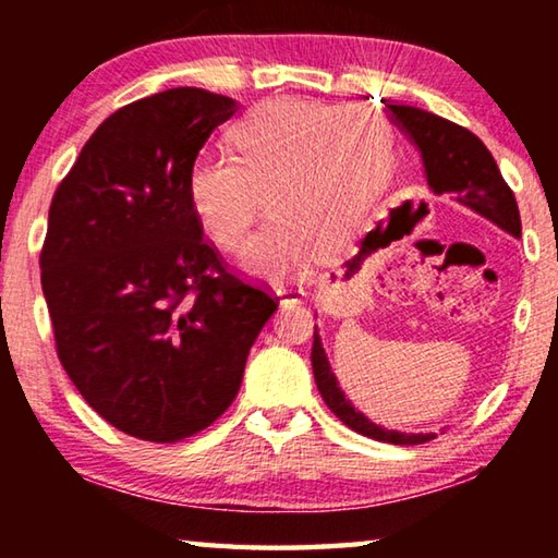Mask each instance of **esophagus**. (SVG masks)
Returning <instances> with one entry per match:
<instances>
[{
    "label": "esophagus",
    "instance_id": "34e87169",
    "mask_svg": "<svg viewBox=\"0 0 558 558\" xmlns=\"http://www.w3.org/2000/svg\"><path fill=\"white\" fill-rule=\"evenodd\" d=\"M276 295L280 298L282 305H298V302H302V298H305V290H302V286L286 282V286L276 288Z\"/></svg>",
    "mask_w": 558,
    "mask_h": 558
}]
</instances>
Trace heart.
I'll return each mask as SVG.
<instances>
[{
	"label": "heart",
	"mask_w": 558,
	"mask_h": 558,
	"mask_svg": "<svg viewBox=\"0 0 558 558\" xmlns=\"http://www.w3.org/2000/svg\"><path fill=\"white\" fill-rule=\"evenodd\" d=\"M229 145L233 157H199L189 169V204L219 248L241 251L266 194L272 219L243 266L270 282L305 270L319 245L352 239L393 169V140L379 118L319 102L253 110Z\"/></svg>",
	"instance_id": "b5f03b06"
}]
</instances>
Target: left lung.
<instances>
[{
    "instance_id": "8db88e82",
    "label": "left lung",
    "mask_w": 558,
    "mask_h": 558,
    "mask_svg": "<svg viewBox=\"0 0 558 558\" xmlns=\"http://www.w3.org/2000/svg\"><path fill=\"white\" fill-rule=\"evenodd\" d=\"M389 110L396 125L421 149L428 186L433 192L452 194L462 206L485 216V219L497 223L499 229L509 231L517 239L522 235V221H519V209L512 189L507 186L502 174H499L495 157L483 145V140L472 135L468 128L456 125V122L440 116H433L428 110L413 106H389ZM313 372L317 389L323 393L329 411L344 426L362 433V436L393 442V446H421V442L436 438L433 433L386 430L369 418H364V413L354 411V405L339 391L317 332L313 342Z\"/></svg>"
}]
</instances>
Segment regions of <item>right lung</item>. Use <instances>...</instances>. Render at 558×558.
Instances as JSON below:
<instances>
[{"label":"right lung","instance_id":"add662e5","mask_svg":"<svg viewBox=\"0 0 558 558\" xmlns=\"http://www.w3.org/2000/svg\"><path fill=\"white\" fill-rule=\"evenodd\" d=\"M235 100L172 88L93 132L56 189L39 256L56 354L110 426L149 442L209 428L278 310L204 239L189 169Z\"/></svg>","mask_w":558,"mask_h":558}]
</instances>
